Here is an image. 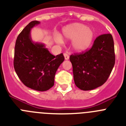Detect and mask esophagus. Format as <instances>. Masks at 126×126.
I'll return each instance as SVG.
<instances>
[{"label": "esophagus", "mask_w": 126, "mask_h": 126, "mask_svg": "<svg viewBox=\"0 0 126 126\" xmlns=\"http://www.w3.org/2000/svg\"><path fill=\"white\" fill-rule=\"evenodd\" d=\"M64 58H65V60H68L69 59V55L68 53H64Z\"/></svg>", "instance_id": "34e87169"}]
</instances>
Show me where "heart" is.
Returning <instances> with one entry per match:
<instances>
[{
    "instance_id": "obj_1",
    "label": "heart",
    "mask_w": 126,
    "mask_h": 126,
    "mask_svg": "<svg viewBox=\"0 0 126 126\" xmlns=\"http://www.w3.org/2000/svg\"><path fill=\"white\" fill-rule=\"evenodd\" d=\"M62 36L65 40L72 41V48L76 52H83L91 46L94 36V32L91 28L81 23H73L66 26L62 30ZM57 41L62 42L61 37Z\"/></svg>"
}]
</instances>
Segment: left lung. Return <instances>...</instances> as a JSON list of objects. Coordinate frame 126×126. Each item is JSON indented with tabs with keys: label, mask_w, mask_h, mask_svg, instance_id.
I'll return each mask as SVG.
<instances>
[{
	"label": "left lung",
	"mask_w": 126,
	"mask_h": 126,
	"mask_svg": "<svg viewBox=\"0 0 126 126\" xmlns=\"http://www.w3.org/2000/svg\"><path fill=\"white\" fill-rule=\"evenodd\" d=\"M75 84L88 91L104 84L115 64L114 43L111 34L98 36L92 48L70 56Z\"/></svg>",
	"instance_id": "1"
}]
</instances>
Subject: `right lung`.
I'll list each match as a JSON object with an SVG mask.
<instances>
[{
  "label": "right lung",
  "mask_w": 126,
  "mask_h": 126,
  "mask_svg": "<svg viewBox=\"0 0 126 126\" xmlns=\"http://www.w3.org/2000/svg\"><path fill=\"white\" fill-rule=\"evenodd\" d=\"M40 23L38 21L30 22L17 36L14 67L24 85L34 90L45 92L54 84L55 73L64 62V57L62 53L54 56L45 44L32 40L31 30Z\"/></svg>",
  "instance_id": "add662e5"
}]
</instances>
